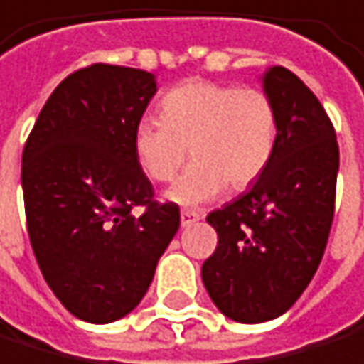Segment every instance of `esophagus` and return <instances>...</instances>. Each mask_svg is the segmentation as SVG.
I'll return each mask as SVG.
<instances>
[{"mask_svg": "<svg viewBox=\"0 0 364 364\" xmlns=\"http://www.w3.org/2000/svg\"><path fill=\"white\" fill-rule=\"evenodd\" d=\"M202 218V213L200 211H193V209H182V213H180V220H182V227H191V225H196V222Z\"/></svg>", "mask_w": 364, "mask_h": 364, "instance_id": "esophagus-1", "label": "esophagus"}]
</instances>
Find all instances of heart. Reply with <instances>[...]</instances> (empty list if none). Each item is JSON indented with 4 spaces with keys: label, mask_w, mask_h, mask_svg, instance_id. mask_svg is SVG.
I'll return each mask as SVG.
<instances>
[{
    "label": "heart",
    "mask_w": 364,
    "mask_h": 364,
    "mask_svg": "<svg viewBox=\"0 0 364 364\" xmlns=\"http://www.w3.org/2000/svg\"><path fill=\"white\" fill-rule=\"evenodd\" d=\"M278 139L276 104L262 88L188 80L160 100V117H142L133 133L137 164L153 182H168L166 200L196 206L229 184L247 188L269 166Z\"/></svg>",
    "instance_id": "b5f03b06"
}]
</instances>
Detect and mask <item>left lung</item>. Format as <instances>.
<instances>
[{"mask_svg":"<svg viewBox=\"0 0 364 364\" xmlns=\"http://www.w3.org/2000/svg\"><path fill=\"white\" fill-rule=\"evenodd\" d=\"M278 113L276 151L247 193L211 211L218 247L202 264L215 307L235 323L282 316L311 282L333 222L338 142L323 104L284 66L262 75Z\"/></svg>","mask_w":364,"mask_h":364,"instance_id":"8db88e82","label":"left lung"}]
</instances>
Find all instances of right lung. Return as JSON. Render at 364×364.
Segmentation results:
<instances>
[{"instance_id":"1","label":"right lung","mask_w":364,"mask_h":364,"mask_svg":"<svg viewBox=\"0 0 364 364\" xmlns=\"http://www.w3.org/2000/svg\"><path fill=\"white\" fill-rule=\"evenodd\" d=\"M155 90L139 68H80L53 90L23 146L33 253L53 294L86 323L131 314L180 229L178 204L153 200L133 151Z\"/></svg>"}]
</instances>
